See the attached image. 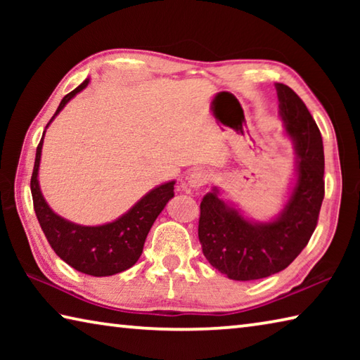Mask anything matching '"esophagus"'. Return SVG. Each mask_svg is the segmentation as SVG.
Instances as JSON below:
<instances>
[{
    "label": "esophagus",
    "mask_w": 360,
    "mask_h": 360,
    "mask_svg": "<svg viewBox=\"0 0 360 360\" xmlns=\"http://www.w3.org/2000/svg\"><path fill=\"white\" fill-rule=\"evenodd\" d=\"M210 182V173L206 169H193L187 176V186L191 188H200Z\"/></svg>",
    "instance_id": "34e87169"
}]
</instances>
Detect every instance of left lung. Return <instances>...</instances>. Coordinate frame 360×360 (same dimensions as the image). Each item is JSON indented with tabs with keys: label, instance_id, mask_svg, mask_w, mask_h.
<instances>
[{
	"label": "left lung",
	"instance_id": "left-lung-1",
	"mask_svg": "<svg viewBox=\"0 0 360 360\" xmlns=\"http://www.w3.org/2000/svg\"><path fill=\"white\" fill-rule=\"evenodd\" d=\"M279 115L294 143L297 181L284 210L270 222H251L219 198L214 187L200 203L198 240L205 257L235 281H251L288 268L308 245L324 200V146L300 96L275 84Z\"/></svg>",
	"mask_w": 360,
	"mask_h": 360
}]
</instances>
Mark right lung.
<instances>
[{"label": "right lung", "instance_id": "obj_1", "mask_svg": "<svg viewBox=\"0 0 360 360\" xmlns=\"http://www.w3.org/2000/svg\"><path fill=\"white\" fill-rule=\"evenodd\" d=\"M87 85L89 79H85L79 87L65 95L51 122L62 111L66 103ZM51 122L46 125V129L51 125ZM44 133H42L38 149H36L34 168L30 186H32L36 217H38L49 245L60 259L85 275L111 276L115 273L129 270L141 255L146 236H148L152 224L165 208L168 200L174 197V181L152 188L124 216L109 224L87 227V225L70 222L49 208L39 188L38 172Z\"/></svg>", "mask_w": 360, "mask_h": 360}]
</instances>
